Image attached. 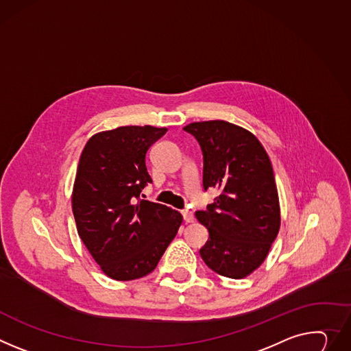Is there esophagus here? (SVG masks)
Instances as JSON below:
<instances>
[{
  "mask_svg": "<svg viewBox=\"0 0 351 351\" xmlns=\"http://www.w3.org/2000/svg\"><path fill=\"white\" fill-rule=\"evenodd\" d=\"M182 215H183V219H184L186 222H193V219H195L193 213L189 211V210H183V211H182Z\"/></svg>",
  "mask_w": 351,
  "mask_h": 351,
  "instance_id": "34e87169",
  "label": "esophagus"
}]
</instances>
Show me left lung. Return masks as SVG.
I'll return each mask as SVG.
<instances>
[{"instance_id": "obj_1", "label": "left lung", "mask_w": 351, "mask_h": 351, "mask_svg": "<svg viewBox=\"0 0 351 351\" xmlns=\"http://www.w3.org/2000/svg\"><path fill=\"white\" fill-rule=\"evenodd\" d=\"M183 130L202 147L204 190L221 192L206 211H196L208 230L200 256L213 271L243 278L265 262L280 230L270 158L250 132L224 120L190 123Z\"/></svg>"}]
</instances>
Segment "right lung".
Listing matches in <instances>:
<instances>
[{
    "label": "right lung",
    "mask_w": 351,
    "mask_h": 351,
    "mask_svg": "<svg viewBox=\"0 0 351 351\" xmlns=\"http://www.w3.org/2000/svg\"><path fill=\"white\" fill-rule=\"evenodd\" d=\"M167 130L117 127L92 136L81 154L71 199L77 231L95 262L113 280L149 274L182 224L179 211L140 199L152 182L145 154Z\"/></svg>",
    "instance_id": "right-lung-1"
}]
</instances>
